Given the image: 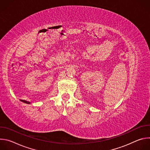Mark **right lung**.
Instances as JSON below:
<instances>
[{"label": "right lung", "instance_id": "right-lung-1", "mask_svg": "<svg viewBox=\"0 0 150 150\" xmlns=\"http://www.w3.org/2000/svg\"><path fill=\"white\" fill-rule=\"evenodd\" d=\"M26 103H28V102H27V101H26Z\"/></svg>", "mask_w": 150, "mask_h": 150}]
</instances>
